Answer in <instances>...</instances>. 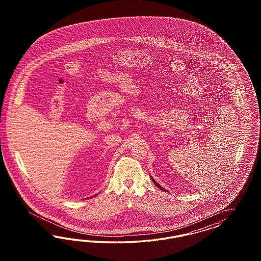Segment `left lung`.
I'll use <instances>...</instances> for the list:
<instances>
[{"instance_id": "8db88e82", "label": "left lung", "mask_w": 261, "mask_h": 261, "mask_svg": "<svg viewBox=\"0 0 261 261\" xmlns=\"http://www.w3.org/2000/svg\"><path fill=\"white\" fill-rule=\"evenodd\" d=\"M151 179H152V181H153V182H154V184H155V185H156V186H157V187H158V188H160V190H164V188H162V187H161V186H160V185H159L158 182H156V181H155V180H153V178H152V177H151Z\"/></svg>"}]
</instances>
